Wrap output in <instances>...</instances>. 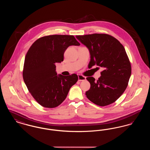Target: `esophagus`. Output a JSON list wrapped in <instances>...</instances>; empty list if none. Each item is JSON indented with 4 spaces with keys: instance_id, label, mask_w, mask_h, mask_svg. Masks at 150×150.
Returning a JSON list of instances; mask_svg holds the SVG:
<instances>
[{
    "instance_id": "obj_1",
    "label": "esophagus",
    "mask_w": 150,
    "mask_h": 150,
    "mask_svg": "<svg viewBox=\"0 0 150 150\" xmlns=\"http://www.w3.org/2000/svg\"><path fill=\"white\" fill-rule=\"evenodd\" d=\"M86 79V78L84 76H83L81 75H78L79 81H84Z\"/></svg>"
}]
</instances>
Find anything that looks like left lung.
I'll use <instances>...</instances> for the list:
<instances>
[{"label": "left lung", "instance_id": "8db88e82", "mask_svg": "<svg viewBox=\"0 0 150 150\" xmlns=\"http://www.w3.org/2000/svg\"><path fill=\"white\" fill-rule=\"evenodd\" d=\"M76 37L89 49V67L97 64L104 69L97 81L93 77L86 78L91 84L89 90L86 92V97L100 106L114 103L126 89L132 72L124 46L114 37L106 34Z\"/></svg>", "mask_w": 150, "mask_h": 150}]
</instances>
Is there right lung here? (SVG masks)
<instances>
[{"mask_svg":"<svg viewBox=\"0 0 150 150\" xmlns=\"http://www.w3.org/2000/svg\"><path fill=\"white\" fill-rule=\"evenodd\" d=\"M74 35H51L37 39L25 56L23 79L29 92L41 106L54 108L64 100L78 80L76 74L57 75L56 63L64 61L70 45H80Z\"/></svg>","mask_w":150,"mask_h":150,"instance_id":"right-lung-1","label":"right lung"}]
</instances>
